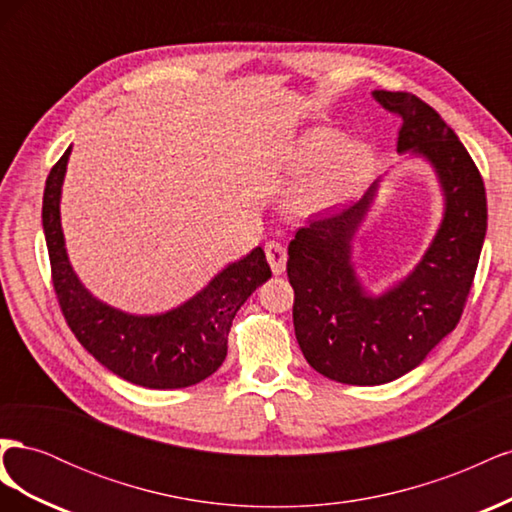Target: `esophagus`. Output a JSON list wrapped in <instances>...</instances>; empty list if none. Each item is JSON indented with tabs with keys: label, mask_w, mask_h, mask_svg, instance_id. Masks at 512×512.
I'll return each instance as SVG.
<instances>
[{
	"label": "esophagus",
	"mask_w": 512,
	"mask_h": 512,
	"mask_svg": "<svg viewBox=\"0 0 512 512\" xmlns=\"http://www.w3.org/2000/svg\"><path fill=\"white\" fill-rule=\"evenodd\" d=\"M265 254H267L269 265H271V271L275 275H282L286 271V260H288V254L284 250V245L277 243V241H269L265 245Z\"/></svg>",
	"instance_id": "34e87169"
}]
</instances>
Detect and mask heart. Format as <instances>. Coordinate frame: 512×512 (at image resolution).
<instances>
[{
  "mask_svg": "<svg viewBox=\"0 0 512 512\" xmlns=\"http://www.w3.org/2000/svg\"><path fill=\"white\" fill-rule=\"evenodd\" d=\"M337 130L318 126L294 141L286 164L292 170L314 168L290 194V207L299 215H318L344 203L367 181L374 168V151L363 141H343Z\"/></svg>",
  "mask_w": 512,
  "mask_h": 512,
  "instance_id": "obj_1",
  "label": "heart"
}]
</instances>
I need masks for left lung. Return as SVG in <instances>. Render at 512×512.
Wrapping results in <instances>:
<instances>
[{
    "label": "left lung",
    "instance_id": "obj_1",
    "mask_svg": "<svg viewBox=\"0 0 512 512\" xmlns=\"http://www.w3.org/2000/svg\"><path fill=\"white\" fill-rule=\"evenodd\" d=\"M397 113V153L431 164L444 198L440 228L423 258L380 294L352 262V239L378 194L380 179L352 207L299 228L288 245L294 335L307 363L329 380L374 386L425 361L461 318L487 232L483 177L468 149L429 104L406 91H374Z\"/></svg>",
    "mask_w": 512,
    "mask_h": 512
}]
</instances>
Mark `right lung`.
Instances as JSON below:
<instances>
[{
	"mask_svg": "<svg viewBox=\"0 0 512 512\" xmlns=\"http://www.w3.org/2000/svg\"><path fill=\"white\" fill-rule=\"evenodd\" d=\"M72 147L51 168L42 198V228L53 286L68 327L115 376L147 389H185L209 378L226 359L228 331L247 297L271 277L262 247L230 262L192 299L164 314L138 316L100 301L74 273L61 230V185Z\"/></svg>",
	"mask_w": 512,
	"mask_h": 512,
	"instance_id": "add662e5",
	"label": "right lung"
}]
</instances>
